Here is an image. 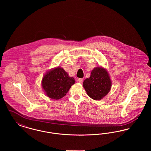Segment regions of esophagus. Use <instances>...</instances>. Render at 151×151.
Wrapping results in <instances>:
<instances>
[{"label":"esophagus","mask_w":151,"mask_h":151,"mask_svg":"<svg viewBox=\"0 0 151 151\" xmlns=\"http://www.w3.org/2000/svg\"><path fill=\"white\" fill-rule=\"evenodd\" d=\"M78 81L80 83H82L83 82V79L82 78H80V79H78Z\"/></svg>","instance_id":"obj_1"}]
</instances>
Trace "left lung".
I'll return each mask as SVG.
<instances>
[{
	"label": "left lung",
	"instance_id": "left-lung-1",
	"mask_svg": "<svg viewBox=\"0 0 151 151\" xmlns=\"http://www.w3.org/2000/svg\"><path fill=\"white\" fill-rule=\"evenodd\" d=\"M111 82L108 72L104 68L99 67L94 68L91 76L83 82V86L87 94L95 100H100L109 93Z\"/></svg>",
	"mask_w": 151,
	"mask_h": 151
}]
</instances>
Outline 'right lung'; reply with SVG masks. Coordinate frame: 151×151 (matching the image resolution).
<instances>
[{"label":"right lung","mask_w":151,"mask_h":151,"mask_svg":"<svg viewBox=\"0 0 151 151\" xmlns=\"http://www.w3.org/2000/svg\"><path fill=\"white\" fill-rule=\"evenodd\" d=\"M75 82L74 78L70 77L63 68L57 67L43 76L42 86L49 97L59 100L66 95Z\"/></svg>","instance_id":"obj_1"}]
</instances>
